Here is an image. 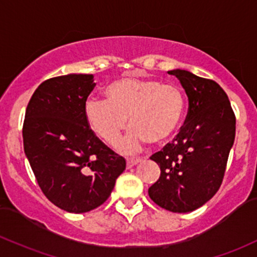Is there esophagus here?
<instances>
[{"label": "esophagus", "mask_w": 257, "mask_h": 257, "mask_svg": "<svg viewBox=\"0 0 257 257\" xmlns=\"http://www.w3.org/2000/svg\"><path fill=\"white\" fill-rule=\"evenodd\" d=\"M143 159H128L126 160V168H131L133 166L138 165L139 162H142Z\"/></svg>", "instance_id": "esophagus-1"}]
</instances>
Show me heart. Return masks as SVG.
<instances>
[{"instance_id":"b5f03b06","label":"heart","mask_w":257,"mask_h":257,"mask_svg":"<svg viewBox=\"0 0 257 257\" xmlns=\"http://www.w3.org/2000/svg\"><path fill=\"white\" fill-rule=\"evenodd\" d=\"M106 100L91 97L84 114L87 126L108 145H113L126 125L125 137L117 150L132 154L142 150L146 143L161 144L178 129L185 108L182 89L173 84H161L145 78H123L109 84Z\"/></svg>"}]
</instances>
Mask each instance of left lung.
Masks as SVG:
<instances>
[{
	"label": "left lung",
	"instance_id": "left-lung-1",
	"mask_svg": "<svg viewBox=\"0 0 257 257\" xmlns=\"http://www.w3.org/2000/svg\"><path fill=\"white\" fill-rule=\"evenodd\" d=\"M168 74L178 78L189 109L176 139L150 157L161 176L149 196L165 210L187 213L206 204L221 187L235 138V115L216 81L184 69Z\"/></svg>",
	"mask_w": 257,
	"mask_h": 257
}]
</instances>
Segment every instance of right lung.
<instances>
[{
    "mask_svg": "<svg viewBox=\"0 0 257 257\" xmlns=\"http://www.w3.org/2000/svg\"><path fill=\"white\" fill-rule=\"evenodd\" d=\"M92 74L51 78L39 85L25 111L24 152L45 196L62 210L84 213L102 205L125 170L87 126Z\"/></svg>",
    "mask_w": 257,
    "mask_h": 257,
    "instance_id": "right-lung-1",
    "label": "right lung"
}]
</instances>
